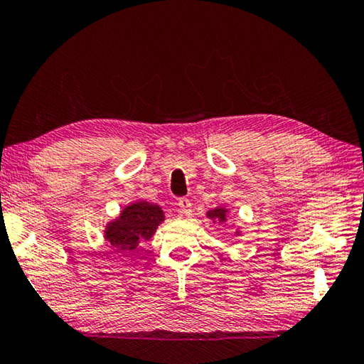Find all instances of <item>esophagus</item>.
I'll use <instances>...</instances> for the list:
<instances>
[{
    "label": "esophagus",
    "instance_id": "esophagus-1",
    "mask_svg": "<svg viewBox=\"0 0 364 364\" xmlns=\"http://www.w3.org/2000/svg\"><path fill=\"white\" fill-rule=\"evenodd\" d=\"M177 205H179V209L183 215H191V212H193V204H191L187 198H182V200H179Z\"/></svg>",
    "mask_w": 364,
    "mask_h": 364
}]
</instances>
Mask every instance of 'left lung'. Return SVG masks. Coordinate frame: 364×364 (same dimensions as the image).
Masks as SVG:
<instances>
[{
  "label": "left lung",
  "instance_id": "obj_1",
  "mask_svg": "<svg viewBox=\"0 0 364 364\" xmlns=\"http://www.w3.org/2000/svg\"><path fill=\"white\" fill-rule=\"evenodd\" d=\"M208 217L210 218L212 222L214 223H218V225H226L228 223V218H230V209H226L225 205H218V208L215 209H210L208 212ZM236 235L239 236L241 235V230H236Z\"/></svg>",
  "mask_w": 364,
  "mask_h": 364
}]
</instances>
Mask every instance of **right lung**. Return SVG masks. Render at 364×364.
I'll return each mask as SVG.
<instances>
[{
	"instance_id": "1",
	"label": "right lung",
	"mask_w": 364,
	"mask_h": 364,
	"mask_svg": "<svg viewBox=\"0 0 364 364\" xmlns=\"http://www.w3.org/2000/svg\"><path fill=\"white\" fill-rule=\"evenodd\" d=\"M164 222V212L159 204L134 201L125 205L120 214L106 223L105 239L115 253H129L147 242Z\"/></svg>"
}]
</instances>
